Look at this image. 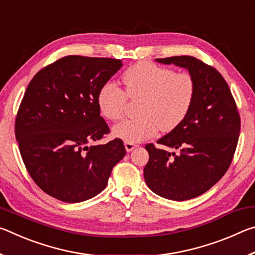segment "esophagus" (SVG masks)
Returning a JSON list of instances; mask_svg holds the SVG:
<instances>
[{"mask_svg": "<svg viewBox=\"0 0 255 255\" xmlns=\"http://www.w3.org/2000/svg\"><path fill=\"white\" fill-rule=\"evenodd\" d=\"M137 145L132 143H128V141H125V148H126L127 152H131L133 148H136Z\"/></svg>", "mask_w": 255, "mask_h": 255, "instance_id": "esophagus-1", "label": "esophagus"}]
</instances>
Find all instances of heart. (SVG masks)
I'll list each match as a JSON object with an SVG mask.
<instances>
[{
    "label": "heart",
    "instance_id": "1",
    "mask_svg": "<svg viewBox=\"0 0 255 255\" xmlns=\"http://www.w3.org/2000/svg\"><path fill=\"white\" fill-rule=\"evenodd\" d=\"M125 92L112 82L99 89L97 105L108 120L124 116L127 97L141 98L140 117L116 125L114 135L128 143H139L152 137L159 128L171 131L183 122L192 106L196 92L193 77L187 72L174 73L167 67L149 62H138L123 73Z\"/></svg>",
    "mask_w": 255,
    "mask_h": 255
}]
</instances>
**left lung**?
<instances>
[{"mask_svg":"<svg viewBox=\"0 0 255 255\" xmlns=\"http://www.w3.org/2000/svg\"><path fill=\"white\" fill-rule=\"evenodd\" d=\"M156 62L187 68L196 92L183 122L157 140L164 148L145 146L149 159L144 178L156 195L184 201L208 191L226 173L239 141L241 118L228 84L216 68L192 56Z\"/></svg>","mask_w":255,"mask_h":255,"instance_id":"obj_1","label":"left lung"}]
</instances>
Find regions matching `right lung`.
Returning a JSON list of instances; mask_svg holds the SVG:
<instances>
[{
    "mask_svg": "<svg viewBox=\"0 0 255 255\" xmlns=\"http://www.w3.org/2000/svg\"><path fill=\"white\" fill-rule=\"evenodd\" d=\"M122 66L120 59L71 55L30 81L15 118V137L30 176L47 195L70 204L91 199L124 158L119 138L88 146L110 132L97 94Z\"/></svg>",
    "mask_w": 255,
    "mask_h": 255,
    "instance_id": "obj_1",
    "label": "right lung"
}]
</instances>
